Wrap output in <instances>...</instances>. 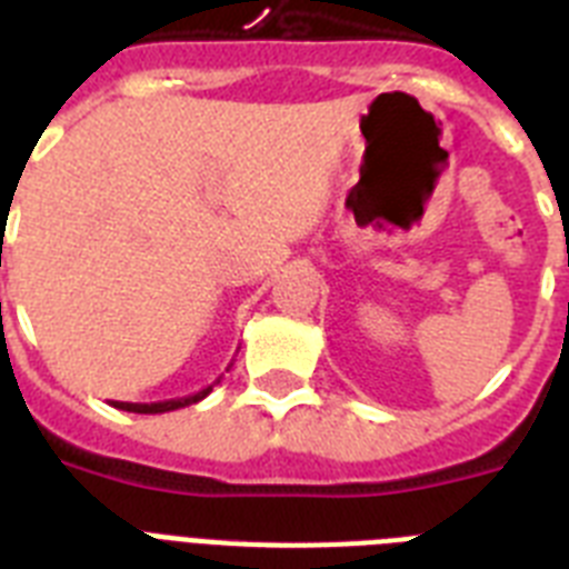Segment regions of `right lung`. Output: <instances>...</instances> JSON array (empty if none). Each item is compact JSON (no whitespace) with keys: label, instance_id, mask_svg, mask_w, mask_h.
I'll return each instance as SVG.
<instances>
[{"label":"right lung","instance_id":"1","mask_svg":"<svg viewBox=\"0 0 569 569\" xmlns=\"http://www.w3.org/2000/svg\"><path fill=\"white\" fill-rule=\"evenodd\" d=\"M211 388H204L199 390V393L193 396H181V399H167V402H112L114 408H121V410H130V413H167V410H179L184 408V405H196V402H202L204 396L211 393Z\"/></svg>","mask_w":569,"mask_h":569}]
</instances>
